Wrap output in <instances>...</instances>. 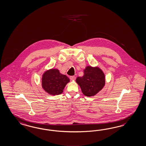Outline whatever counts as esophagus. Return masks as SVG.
<instances>
[{
  "label": "esophagus",
  "mask_w": 146,
  "mask_h": 146,
  "mask_svg": "<svg viewBox=\"0 0 146 146\" xmlns=\"http://www.w3.org/2000/svg\"><path fill=\"white\" fill-rule=\"evenodd\" d=\"M76 78V77L75 76H70V79H71V80H75Z\"/></svg>",
  "instance_id": "obj_1"
}]
</instances>
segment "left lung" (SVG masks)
<instances>
[{
    "instance_id": "1",
    "label": "left lung",
    "mask_w": 146,
    "mask_h": 146,
    "mask_svg": "<svg viewBox=\"0 0 146 146\" xmlns=\"http://www.w3.org/2000/svg\"><path fill=\"white\" fill-rule=\"evenodd\" d=\"M76 82L85 96H92L101 91L105 84V76L98 67L88 66L84 70V76L78 77Z\"/></svg>"
}]
</instances>
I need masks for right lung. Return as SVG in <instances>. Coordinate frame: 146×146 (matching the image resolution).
Instances as JSON below:
<instances>
[{
    "mask_svg": "<svg viewBox=\"0 0 146 146\" xmlns=\"http://www.w3.org/2000/svg\"><path fill=\"white\" fill-rule=\"evenodd\" d=\"M70 81L66 75L60 73L58 69H50L46 71L42 77V87L51 95L61 94L66 84Z\"/></svg>",
    "mask_w": 146,
    "mask_h": 146,
    "instance_id": "right-lung-1",
    "label": "right lung"
}]
</instances>
